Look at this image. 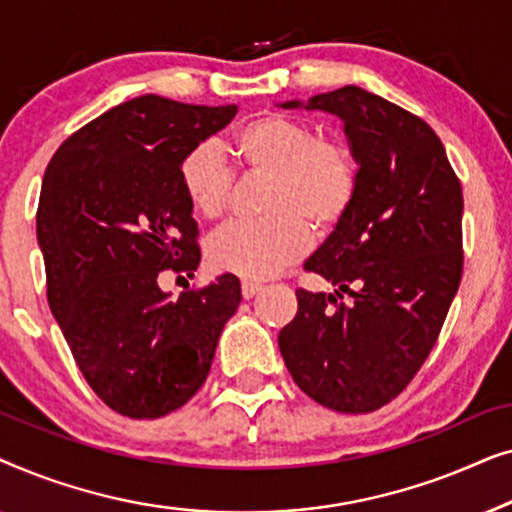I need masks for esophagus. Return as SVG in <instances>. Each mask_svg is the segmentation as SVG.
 Here are the masks:
<instances>
[{"instance_id":"34e87169","label":"esophagus","mask_w":512,"mask_h":512,"mask_svg":"<svg viewBox=\"0 0 512 512\" xmlns=\"http://www.w3.org/2000/svg\"><path fill=\"white\" fill-rule=\"evenodd\" d=\"M263 289V286L261 284H258V282H249V279H247V282H242V298H254L256 296V293L258 291H261Z\"/></svg>"}]
</instances>
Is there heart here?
<instances>
[{
	"label": "heart",
	"instance_id": "b5f03b06",
	"mask_svg": "<svg viewBox=\"0 0 512 512\" xmlns=\"http://www.w3.org/2000/svg\"><path fill=\"white\" fill-rule=\"evenodd\" d=\"M230 151L251 172L268 174L258 221H233L207 240L214 270L249 279L282 272L305 254L314 233H331L349 214L359 191V167L342 139L317 135L310 123L261 116L242 125ZM188 205L202 219L226 212L233 174L214 144H198L179 165Z\"/></svg>",
	"mask_w": 512,
	"mask_h": 512
}]
</instances>
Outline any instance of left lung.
I'll return each mask as SVG.
<instances>
[{
	"mask_svg": "<svg viewBox=\"0 0 512 512\" xmlns=\"http://www.w3.org/2000/svg\"><path fill=\"white\" fill-rule=\"evenodd\" d=\"M282 107L340 118L359 191L305 261L335 291H296L298 312L279 331V352L293 382L317 403L373 412L417 375L457 296L461 184L436 132L380 95L345 86Z\"/></svg>",
	"mask_w": 512,
	"mask_h": 512,
	"instance_id": "8db88e82",
	"label": "left lung"
}]
</instances>
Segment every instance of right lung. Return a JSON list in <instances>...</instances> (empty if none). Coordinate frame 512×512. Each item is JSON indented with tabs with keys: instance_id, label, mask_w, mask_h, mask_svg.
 Listing matches in <instances>:
<instances>
[{
	"instance_id": "add662e5",
	"label": "right lung",
	"mask_w": 512,
	"mask_h": 512,
	"mask_svg": "<svg viewBox=\"0 0 512 512\" xmlns=\"http://www.w3.org/2000/svg\"><path fill=\"white\" fill-rule=\"evenodd\" d=\"M235 114V104L135 97L76 130L46 167L37 240L48 305L90 389L125 417L191 401L242 300L235 275L177 300L158 284L165 270H198L179 165Z\"/></svg>"
}]
</instances>
